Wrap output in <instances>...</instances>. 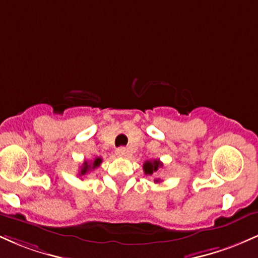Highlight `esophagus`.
Masks as SVG:
<instances>
[{
	"instance_id": "obj_1",
	"label": "esophagus",
	"mask_w": 258,
	"mask_h": 258,
	"mask_svg": "<svg viewBox=\"0 0 258 258\" xmlns=\"http://www.w3.org/2000/svg\"><path fill=\"white\" fill-rule=\"evenodd\" d=\"M115 154H116L117 156H126L127 149L125 147H120V148H117L116 150H115Z\"/></svg>"
}]
</instances>
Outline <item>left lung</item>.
I'll return each instance as SVG.
<instances>
[{
	"label": "left lung",
	"instance_id": "obj_1",
	"mask_svg": "<svg viewBox=\"0 0 258 258\" xmlns=\"http://www.w3.org/2000/svg\"><path fill=\"white\" fill-rule=\"evenodd\" d=\"M160 167H162V162L160 161V160H149V161L144 162V165H143V170L146 174L155 173ZM154 182L158 183V182H160V179H155Z\"/></svg>",
	"mask_w": 258,
	"mask_h": 258
}]
</instances>
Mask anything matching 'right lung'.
<instances>
[{"mask_svg": "<svg viewBox=\"0 0 258 258\" xmlns=\"http://www.w3.org/2000/svg\"><path fill=\"white\" fill-rule=\"evenodd\" d=\"M100 164H102V159H100V158H96L93 160V161H91V162L85 161L84 164H82L81 170H80L79 174H80V176H84V174L88 173V171L94 170L96 167H98Z\"/></svg>", "mask_w": 258, "mask_h": 258, "instance_id": "1", "label": "right lung"}]
</instances>
